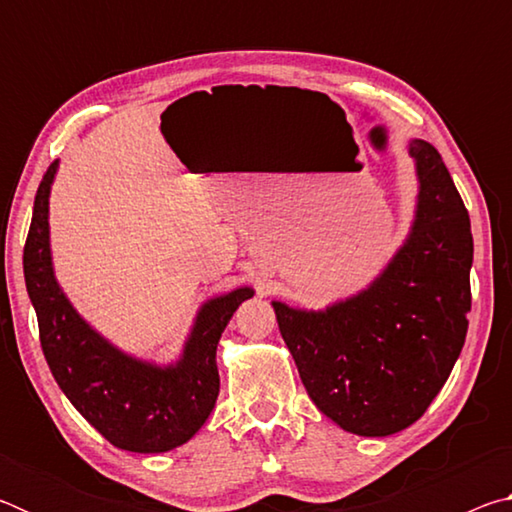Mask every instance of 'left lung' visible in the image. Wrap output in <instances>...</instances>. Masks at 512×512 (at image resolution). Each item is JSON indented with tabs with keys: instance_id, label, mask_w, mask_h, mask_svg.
Segmentation results:
<instances>
[{
	"instance_id": "8db88e82",
	"label": "left lung",
	"mask_w": 512,
	"mask_h": 512,
	"mask_svg": "<svg viewBox=\"0 0 512 512\" xmlns=\"http://www.w3.org/2000/svg\"><path fill=\"white\" fill-rule=\"evenodd\" d=\"M418 180L409 235L361 291L323 309L273 300L302 384L341 429L384 438L411 427L452 372L472 305V232L440 153L406 144Z\"/></svg>"
}]
</instances>
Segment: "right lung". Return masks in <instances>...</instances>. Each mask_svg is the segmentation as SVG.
Here are the masks:
<instances>
[{"instance_id":"right-lung-1","label":"right lung","mask_w":512,"mask_h":512,"mask_svg":"<svg viewBox=\"0 0 512 512\" xmlns=\"http://www.w3.org/2000/svg\"><path fill=\"white\" fill-rule=\"evenodd\" d=\"M56 173L58 162L38 187L24 246V280L51 375L108 443L137 454L171 452L194 438L210 418L219 397L216 345L232 314L255 296V289L237 287L207 298L176 361L158 363L124 352L76 311L56 277L49 235Z\"/></svg>"}]
</instances>
